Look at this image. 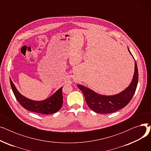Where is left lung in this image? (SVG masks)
I'll list each match as a JSON object with an SVG mask.
<instances>
[{"label": "left lung", "mask_w": 151, "mask_h": 151, "mask_svg": "<svg viewBox=\"0 0 151 151\" xmlns=\"http://www.w3.org/2000/svg\"><path fill=\"white\" fill-rule=\"evenodd\" d=\"M10 81L16 99L22 107L30 111L45 114H50L58 112L62 106L63 87L55 92L50 97L43 100L38 101L31 100L22 96L16 88L11 78H10Z\"/></svg>", "instance_id": "1"}]
</instances>
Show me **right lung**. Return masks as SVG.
Wrapping results in <instances>:
<instances>
[{
  "mask_svg": "<svg viewBox=\"0 0 151 151\" xmlns=\"http://www.w3.org/2000/svg\"><path fill=\"white\" fill-rule=\"evenodd\" d=\"M128 50L134 59L129 48ZM138 81V71L137 62H134V75L130 84L124 91L117 94L105 96L83 85L77 84V86L83 93L87 104L92 111L97 113L109 114L117 111L129 104L135 92Z\"/></svg>",
  "mask_w": 151,
  "mask_h": 151,
  "instance_id": "add662e5",
  "label": "right lung"
}]
</instances>
